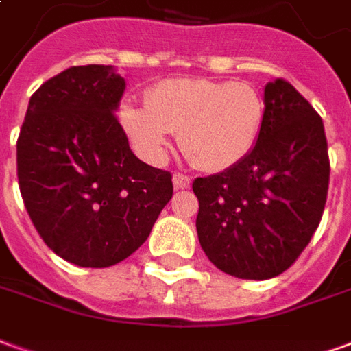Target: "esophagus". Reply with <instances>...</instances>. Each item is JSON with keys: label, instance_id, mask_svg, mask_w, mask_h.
I'll use <instances>...</instances> for the list:
<instances>
[{"label": "esophagus", "instance_id": "obj_1", "mask_svg": "<svg viewBox=\"0 0 351 351\" xmlns=\"http://www.w3.org/2000/svg\"><path fill=\"white\" fill-rule=\"evenodd\" d=\"M191 184V178L188 175H182V173H175L173 175V186L175 190H186Z\"/></svg>", "mask_w": 351, "mask_h": 351}]
</instances>
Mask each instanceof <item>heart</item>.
Masks as SVG:
<instances>
[{"instance_id":"obj_1","label":"heart","mask_w":351,"mask_h":351,"mask_svg":"<svg viewBox=\"0 0 351 351\" xmlns=\"http://www.w3.org/2000/svg\"><path fill=\"white\" fill-rule=\"evenodd\" d=\"M265 118L261 93L246 82L167 79L146 93V107L123 105L120 122L135 145L163 158L169 135L191 165L218 173L233 167L256 146Z\"/></svg>"}]
</instances>
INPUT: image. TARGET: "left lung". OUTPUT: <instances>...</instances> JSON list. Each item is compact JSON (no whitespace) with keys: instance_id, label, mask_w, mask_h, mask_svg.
<instances>
[{"instance_id":"8db88e82","label":"left lung","mask_w":351,"mask_h":351,"mask_svg":"<svg viewBox=\"0 0 351 351\" xmlns=\"http://www.w3.org/2000/svg\"><path fill=\"white\" fill-rule=\"evenodd\" d=\"M324 122L287 80L265 86V118L241 163L195 178L201 248L220 271L267 280L287 271L319 226L329 190Z\"/></svg>"}]
</instances>
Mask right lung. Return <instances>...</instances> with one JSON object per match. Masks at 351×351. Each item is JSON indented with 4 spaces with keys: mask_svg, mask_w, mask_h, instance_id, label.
I'll use <instances>...</instances> for the list:
<instances>
[{
    "mask_svg": "<svg viewBox=\"0 0 351 351\" xmlns=\"http://www.w3.org/2000/svg\"><path fill=\"white\" fill-rule=\"evenodd\" d=\"M125 80L77 65L32 95L16 141L24 205L50 250L79 267H110L145 243L173 197V175L131 152L114 110Z\"/></svg>",
    "mask_w": 351,
    "mask_h": 351,
    "instance_id": "add662e5",
    "label": "right lung"
}]
</instances>
